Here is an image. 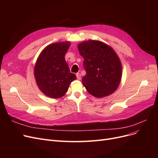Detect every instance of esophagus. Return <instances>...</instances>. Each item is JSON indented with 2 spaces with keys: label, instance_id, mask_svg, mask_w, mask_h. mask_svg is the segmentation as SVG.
<instances>
[{
  "label": "esophagus",
  "instance_id": "34e87169",
  "mask_svg": "<svg viewBox=\"0 0 158 158\" xmlns=\"http://www.w3.org/2000/svg\"><path fill=\"white\" fill-rule=\"evenodd\" d=\"M76 76H77V79L78 80H80V79H81V74H80L79 73H77L76 74Z\"/></svg>",
  "mask_w": 158,
  "mask_h": 158
}]
</instances>
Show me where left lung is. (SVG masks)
<instances>
[{"label": "left lung", "mask_w": 158, "mask_h": 158, "mask_svg": "<svg viewBox=\"0 0 158 158\" xmlns=\"http://www.w3.org/2000/svg\"><path fill=\"white\" fill-rule=\"evenodd\" d=\"M84 58L86 75L82 84L87 92L97 98L112 94L122 78V63L112 47L102 41L88 40L77 45Z\"/></svg>", "instance_id": "obj_1"}]
</instances>
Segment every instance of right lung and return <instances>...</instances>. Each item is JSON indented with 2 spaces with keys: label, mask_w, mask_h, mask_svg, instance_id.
<instances>
[{
  "label": "right lung",
  "mask_w": 158,
  "mask_h": 158,
  "mask_svg": "<svg viewBox=\"0 0 158 158\" xmlns=\"http://www.w3.org/2000/svg\"><path fill=\"white\" fill-rule=\"evenodd\" d=\"M70 45L69 41L52 44L41 52L36 60L34 69L36 84L48 97L64 96L71 82L77 79L64 59Z\"/></svg>",
  "instance_id": "1"
}]
</instances>
